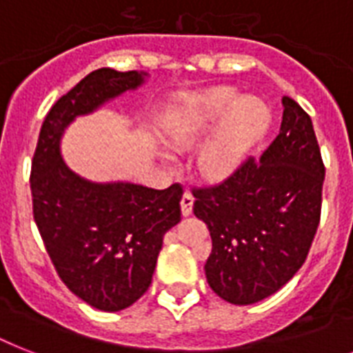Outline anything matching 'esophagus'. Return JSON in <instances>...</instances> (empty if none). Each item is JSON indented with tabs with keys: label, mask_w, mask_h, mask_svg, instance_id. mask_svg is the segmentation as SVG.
Masks as SVG:
<instances>
[{
	"label": "esophagus",
	"mask_w": 353,
	"mask_h": 353,
	"mask_svg": "<svg viewBox=\"0 0 353 353\" xmlns=\"http://www.w3.org/2000/svg\"><path fill=\"white\" fill-rule=\"evenodd\" d=\"M192 205H194V198L192 194L185 192L181 198V212L183 216H190L192 214Z\"/></svg>",
	"instance_id": "1"
}]
</instances>
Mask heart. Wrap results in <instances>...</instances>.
Wrapping results in <instances>:
<instances>
[{"label":"heart","mask_w":353,"mask_h":353,"mask_svg":"<svg viewBox=\"0 0 353 353\" xmlns=\"http://www.w3.org/2000/svg\"><path fill=\"white\" fill-rule=\"evenodd\" d=\"M271 110L260 99L234 88H212L183 97L166 119V137L174 148H190L216 132L199 155L205 174L221 177L241 165L271 126Z\"/></svg>","instance_id":"obj_1"}]
</instances>
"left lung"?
I'll use <instances>...</instances> for the list:
<instances>
[{"label": "left lung", "instance_id": "left-lung-1", "mask_svg": "<svg viewBox=\"0 0 353 353\" xmlns=\"http://www.w3.org/2000/svg\"><path fill=\"white\" fill-rule=\"evenodd\" d=\"M280 132L260 159L249 157L225 181L194 188L212 252L207 282L223 301L247 306L273 295L306 262L323 207L324 163L312 119L282 99Z\"/></svg>", "mask_w": 353, "mask_h": 353}]
</instances>
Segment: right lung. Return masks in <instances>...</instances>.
<instances>
[{
    "mask_svg": "<svg viewBox=\"0 0 353 353\" xmlns=\"http://www.w3.org/2000/svg\"><path fill=\"white\" fill-rule=\"evenodd\" d=\"M146 73L102 68L60 97L41 124L30 168L32 214L62 282L102 312L132 306L152 284L163 236L181 220V185L93 183L60 154L63 130L126 91Z\"/></svg>",
    "mask_w": 353,
    "mask_h": 353,
    "instance_id": "add662e5",
    "label": "right lung"
}]
</instances>
